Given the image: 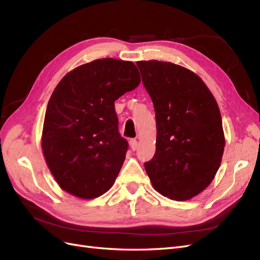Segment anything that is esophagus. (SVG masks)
Returning a JSON list of instances; mask_svg holds the SVG:
<instances>
[{
	"instance_id": "34e87169",
	"label": "esophagus",
	"mask_w": 260,
	"mask_h": 260,
	"mask_svg": "<svg viewBox=\"0 0 260 260\" xmlns=\"http://www.w3.org/2000/svg\"><path fill=\"white\" fill-rule=\"evenodd\" d=\"M129 144H130V147H131V149L132 151H136V149L138 148V141L136 140V139H132V140H130V142H129Z\"/></svg>"
}]
</instances>
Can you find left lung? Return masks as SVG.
<instances>
[{"label": "left lung", "instance_id": "1", "mask_svg": "<svg viewBox=\"0 0 260 260\" xmlns=\"http://www.w3.org/2000/svg\"><path fill=\"white\" fill-rule=\"evenodd\" d=\"M137 65L156 113V152L144 164L155 190L187 201L214 180L225 139L217 101L192 70L170 61Z\"/></svg>", "mask_w": 260, "mask_h": 260}]
</instances>
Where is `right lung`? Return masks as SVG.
<instances>
[{
	"label": "right lung",
	"mask_w": 260,
	"mask_h": 260,
	"mask_svg": "<svg viewBox=\"0 0 260 260\" xmlns=\"http://www.w3.org/2000/svg\"><path fill=\"white\" fill-rule=\"evenodd\" d=\"M140 81L132 61L101 58L58 82L46 107L41 146L61 190L91 200L113 186L128 149L118 132L115 101Z\"/></svg>",
	"instance_id": "1"
}]
</instances>
